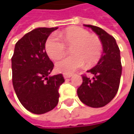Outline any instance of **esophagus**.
I'll return each instance as SVG.
<instances>
[{
    "mask_svg": "<svg viewBox=\"0 0 134 134\" xmlns=\"http://www.w3.org/2000/svg\"><path fill=\"white\" fill-rule=\"evenodd\" d=\"M63 75H64V78H69V77H70L71 76H72V74H63Z\"/></svg>",
    "mask_w": 134,
    "mask_h": 134,
    "instance_id": "1",
    "label": "esophagus"
}]
</instances>
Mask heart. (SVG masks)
I'll return each instance as SVG.
<instances>
[{
  "mask_svg": "<svg viewBox=\"0 0 134 134\" xmlns=\"http://www.w3.org/2000/svg\"><path fill=\"white\" fill-rule=\"evenodd\" d=\"M66 44L71 46L70 56L57 61L55 67L59 72L70 74L81 68L85 62L87 65L97 63L102 53V43L100 39L81 27H71L64 32L51 35L46 42L47 55L53 60L64 56L67 50Z\"/></svg>",
  "mask_w": 134,
  "mask_h": 134,
  "instance_id": "b5f03b06",
  "label": "heart"
}]
</instances>
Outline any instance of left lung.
I'll return each mask as SVG.
<instances>
[{
    "label": "left lung",
    "instance_id": "left-lung-1",
    "mask_svg": "<svg viewBox=\"0 0 134 134\" xmlns=\"http://www.w3.org/2000/svg\"><path fill=\"white\" fill-rule=\"evenodd\" d=\"M84 25L91 28L99 36L103 53L97 65L87 71L93 77L82 75L83 82L77 92L86 105L100 108L110 102L118 92L122 74L120 50L114 37L105 31L94 25Z\"/></svg>",
    "mask_w": 134,
    "mask_h": 134
}]
</instances>
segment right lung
<instances>
[{"label":"right lung","instance_id":"right-lung-1","mask_svg":"<svg viewBox=\"0 0 134 134\" xmlns=\"http://www.w3.org/2000/svg\"><path fill=\"white\" fill-rule=\"evenodd\" d=\"M54 28H38L26 33L15 44L12 57V83L21 105L29 112L43 114L59 102V88L64 82L62 74L49 76L54 64L45 45Z\"/></svg>","mask_w":134,"mask_h":134}]
</instances>
